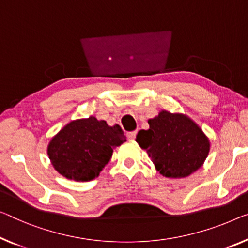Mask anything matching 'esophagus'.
<instances>
[{
  "instance_id": "1",
  "label": "esophagus",
  "mask_w": 248,
  "mask_h": 248,
  "mask_svg": "<svg viewBox=\"0 0 248 248\" xmlns=\"http://www.w3.org/2000/svg\"><path fill=\"white\" fill-rule=\"evenodd\" d=\"M136 135H137V131H131V132H128L127 137L129 140H134L136 138Z\"/></svg>"
}]
</instances>
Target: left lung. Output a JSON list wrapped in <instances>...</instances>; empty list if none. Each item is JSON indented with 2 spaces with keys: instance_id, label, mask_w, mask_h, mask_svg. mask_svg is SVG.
Listing matches in <instances>:
<instances>
[{
  "instance_id": "obj_1",
  "label": "left lung",
  "mask_w": 248,
  "mask_h": 248,
  "mask_svg": "<svg viewBox=\"0 0 248 248\" xmlns=\"http://www.w3.org/2000/svg\"><path fill=\"white\" fill-rule=\"evenodd\" d=\"M148 124L149 129L140 130L136 141L162 176L184 178L204 165L210 150L209 139L189 117L161 110Z\"/></svg>"
}]
</instances>
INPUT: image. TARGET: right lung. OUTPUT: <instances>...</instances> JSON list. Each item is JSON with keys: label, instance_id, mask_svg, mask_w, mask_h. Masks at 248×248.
I'll list each match as a JSON object with an SVG mask.
<instances>
[{"label": "right lung", "instance_id": "right-lung-1", "mask_svg": "<svg viewBox=\"0 0 248 248\" xmlns=\"http://www.w3.org/2000/svg\"><path fill=\"white\" fill-rule=\"evenodd\" d=\"M125 141L119 124L109 125L91 116L70 121L47 145L51 164L60 175L76 182L97 178L113 149Z\"/></svg>", "mask_w": 248, "mask_h": 248}]
</instances>
